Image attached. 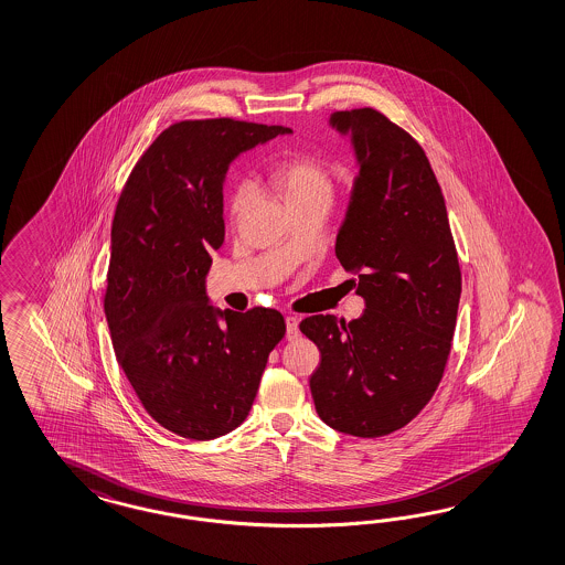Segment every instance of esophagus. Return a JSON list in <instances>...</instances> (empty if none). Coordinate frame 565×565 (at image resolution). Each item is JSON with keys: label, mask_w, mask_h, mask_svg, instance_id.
I'll return each mask as SVG.
<instances>
[{"label": "esophagus", "mask_w": 565, "mask_h": 565, "mask_svg": "<svg viewBox=\"0 0 565 565\" xmlns=\"http://www.w3.org/2000/svg\"><path fill=\"white\" fill-rule=\"evenodd\" d=\"M298 335H300V329H298V319L296 317H291V315H288L286 317V337L288 339H298Z\"/></svg>", "instance_id": "obj_1"}]
</instances>
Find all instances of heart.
I'll return each instance as SVG.
<instances>
[{
	"label": "heart",
	"mask_w": 565,
	"mask_h": 565,
	"mask_svg": "<svg viewBox=\"0 0 565 565\" xmlns=\"http://www.w3.org/2000/svg\"><path fill=\"white\" fill-rule=\"evenodd\" d=\"M271 179H274L275 189L279 191V195L288 203L290 210L312 201L331 203V199L335 195V170L317 153H294L290 158L281 160L274 168ZM250 199H253L250 183L238 184L230 199V217L236 220L243 214Z\"/></svg>",
	"instance_id": "1"
}]
</instances>
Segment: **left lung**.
<instances>
[{
  "label": "left lung",
  "mask_w": 565,
  "mask_h": 565,
  "mask_svg": "<svg viewBox=\"0 0 565 565\" xmlns=\"http://www.w3.org/2000/svg\"><path fill=\"white\" fill-rule=\"evenodd\" d=\"M360 162L335 255L366 300L358 321L300 322L321 351L310 376L327 426L381 438L407 426L434 397L452 348L460 265L443 189L424 148L376 108L337 110Z\"/></svg>",
  "instance_id": "obj_1"
}]
</instances>
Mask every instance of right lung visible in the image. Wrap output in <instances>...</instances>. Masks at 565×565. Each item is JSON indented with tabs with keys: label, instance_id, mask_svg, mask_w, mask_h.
<instances>
[{
	"label": "right lung",
	"instance_id": "add662e5",
	"mask_svg": "<svg viewBox=\"0 0 565 565\" xmlns=\"http://www.w3.org/2000/svg\"><path fill=\"white\" fill-rule=\"evenodd\" d=\"M288 127L220 119L172 122L141 153L110 230L105 312L117 362L168 431L214 440L241 426L267 358L286 335L274 308L224 310L205 296L224 243L228 162Z\"/></svg>",
	"mask_w": 565,
	"mask_h": 565
}]
</instances>
